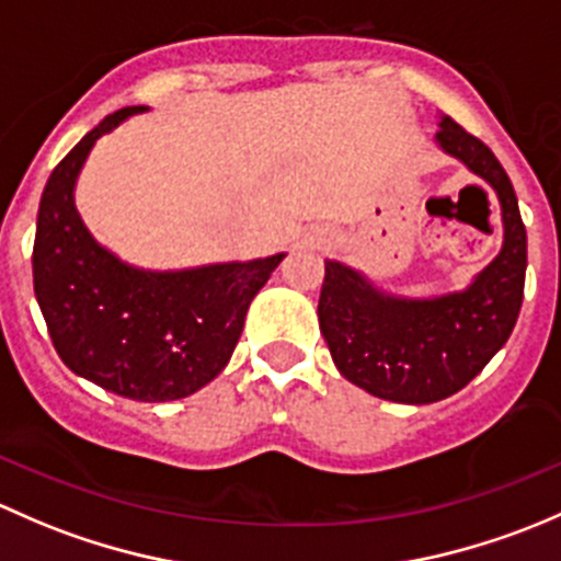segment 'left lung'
<instances>
[{
	"label": "left lung",
	"mask_w": 561,
	"mask_h": 561,
	"mask_svg": "<svg viewBox=\"0 0 561 561\" xmlns=\"http://www.w3.org/2000/svg\"><path fill=\"white\" fill-rule=\"evenodd\" d=\"M435 142L486 181L502 213L500 253L461 291L402 297L359 270L323 262L319 327L345 380L402 405H430L465 389L511 337L524 299L527 229L513 183L478 137L440 115Z\"/></svg>",
	"instance_id": "8db88e82"
}]
</instances>
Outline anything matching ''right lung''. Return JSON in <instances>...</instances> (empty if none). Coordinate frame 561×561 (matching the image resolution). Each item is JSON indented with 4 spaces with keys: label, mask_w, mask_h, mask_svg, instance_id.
Returning <instances> with one entry per match:
<instances>
[{
    "label": "right lung",
    "mask_w": 561,
    "mask_h": 561,
    "mask_svg": "<svg viewBox=\"0 0 561 561\" xmlns=\"http://www.w3.org/2000/svg\"><path fill=\"white\" fill-rule=\"evenodd\" d=\"M146 105L107 115L45 183L34 234V294L61 362L137 402L194 394L232 359L253 297L286 253L183 270H142L96 242L75 186L102 135Z\"/></svg>",
    "instance_id": "obj_1"
}]
</instances>
